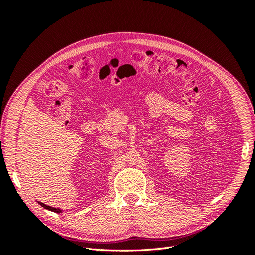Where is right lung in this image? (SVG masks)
I'll return each mask as SVG.
<instances>
[{
	"mask_svg": "<svg viewBox=\"0 0 255 255\" xmlns=\"http://www.w3.org/2000/svg\"><path fill=\"white\" fill-rule=\"evenodd\" d=\"M41 206H43L44 208H47V210L49 211H52V212H55V213H61V210L60 208H55V207H52V206H49V205H45L44 203H41V202H38Z\"/></svg>",
	"mask_w": 255,
	"mask_h": 255,
	"instance_id": "add662e5",
	"label": "right lung"
}]
</instances>
